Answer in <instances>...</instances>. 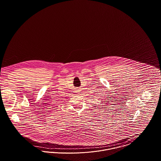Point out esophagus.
Listing matches in <instances>:
<instances>
[{
  "mask_svg": "<svg viewBox=\"0 0 161 161\" xmlns=\"http://www.w3.org/2000/svg\"><path fill=\"white\" fill-rule=\"evenodd\" d=\"M75 92H76L77 93H78V94H79V93H80V90H78V89H77V90H76Z\"/></svg>",
  "mask_w": 161,
  "mask_h": 161,
  "instance_id": "esophagus-1",
  "label": "esophagus"
}]
</instances>
